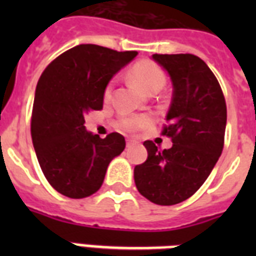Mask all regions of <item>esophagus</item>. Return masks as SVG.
I'll return each mask as SVG.
<instances>
[{
	"mask_svg": "<svg viewBox=\"0 0 256 256\" xmlns=\"http://www.w3.org/2000/svg\"><path fill=\"white\" fill-rule=\"evenodd\" d=\"M134 144H136V142L134 140H128V142H126V146H128V148H132Z\"/></svg>",
	"mask_w": 256,
	"mask_h": 256,
	"instance_id": "esophagus-1",
	"label": "esophagus"
}]
</instances>
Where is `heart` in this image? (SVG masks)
<instances>
[{"label": "heart", "mask_w": 256, "mask_h": 256, "mask_svg": "<svg viewBox=\"0 0 256 256\" xmlns=\"http://www.w3.org/2000/svg\"><path fill=\"white\" fill-rule=\"evenodd\" d=\"M130 78L146 94L154 92V90H160L166 82V76H164V70L152 61H140L136 64L130 72ZM110 96H112V86H108L106 88V92H104L106 100H108ZM148 124V116H138L124 118L120 124V128L128 130V132H136V130L144 128Z\"/></svg>", "instance_id": "obj_1"}]
</instances>
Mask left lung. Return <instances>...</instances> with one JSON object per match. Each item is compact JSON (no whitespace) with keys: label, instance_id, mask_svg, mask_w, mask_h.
Listing matches in <instances>:
<instances>
[{"label":"left lung","instance_id":"8db88e82","mask_svg":"<svg viewBox=\"0 0 256 256\" xmlns=\"http://www.w3.org/2000/svg\"><path fill=\"white\" fill-rule=\"evenodd\" d=\"M168 74L172 96L164 128L172 146L158 150L144 140L148 160L134 168L136 186L160 206L190 198L218 162L226 132L227 108L222 88L210 68L192 54H152Z\"/></svg>","mask_w":256,"mask_h":256}]
</instances>
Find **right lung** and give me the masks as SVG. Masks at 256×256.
<instances>
[{"label": "right lung", "mask_w": 256, "mask_h": 256, "mask_svg": "<svg viewBox=\"0 0 256 256\" xmlns=\"http://www.w3.org/2000/svg\"><path fill=\"white\" fill-rule=\"evenodd\" d=\"M136 54L82 44L44 70L34 94L32 140L42 172L62 195L80 199L96 192L108 164L124 150V136L102 140L84 124L88 112L104 108L110 80Z\"/></svg>", "instance_id": "1"}]
</instances>
